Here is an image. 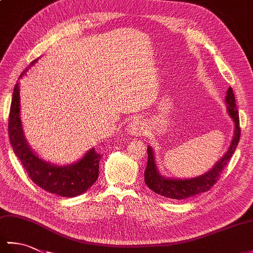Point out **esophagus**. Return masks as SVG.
I'll list each match as a JSON object with an SVG mask.
<instances>
[{
    "label": "esophagus",
    "mask_w": 253,
    "mask_h": 253,
    "mask_svg": "<svg viewBox=\"0 0 253 253\" xmlns=\"http://www.w3.org/2000/svg\"><path fill=\"white\" fill-rule=\"evenodd\" d=\"M146 131L144 129V124L139 121V120H135L132 123H130L129 125L127 126V132L129 136H141L143 135V132Z\"/></svg>",
    "instance_id": "34e87169"
}]
</instances>
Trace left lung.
<instances>
[{"instance_id":"obj_1","label":"left lung","mask_w":253,"mask_h":253,"mask_svg":"<svg viewBox=\"0 0 253 253\" xmlns=\"http://www.w3.org/2000/svg\"><path fill=\"white\" fill-rule=\"evenodd\" d=\"M224 102L226 105L227 114L232 118L235 128L232 141L223 157L212 166V169H210L202 175L191 177V178H178V177L173 178V177L165 176L161 173L157 160H155L153 148L148 146V164L146 170H144V181L150 189L163 197L181 200V199H187L206 192L215 184L225 165L233 157L240 138L238 110L236 107L233 89L230 87L226 91Z\"/></svg>"}]
</instances>
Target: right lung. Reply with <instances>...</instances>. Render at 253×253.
Segmentation results:
<instances>
[{"label": "right lung", "mask_w": 253, "mask_h": 253, "mask_svg": "<svg viewBox=\"0 0 253 253\" xmlns=\"http://www.w3.org/2000/svg\"><path fill=\"white\" fill-rule=\"evenodd\" d=\"M39 60V58H38ZM21 73L19 79L34 66L37 61ZM18 79V80H19ZM8 136L15 152L26 171L37 186L47 192L56 193L62 197H77L87 191L99 177V162L102 157L94 147L89 149L83 158L76 162L58 165L39 157L29 146L25 137L23 124L20 120L19 83L15 84L12 103L9 110Z\"/></svg>", "instance_id": "add662e5"}]
</instances>
